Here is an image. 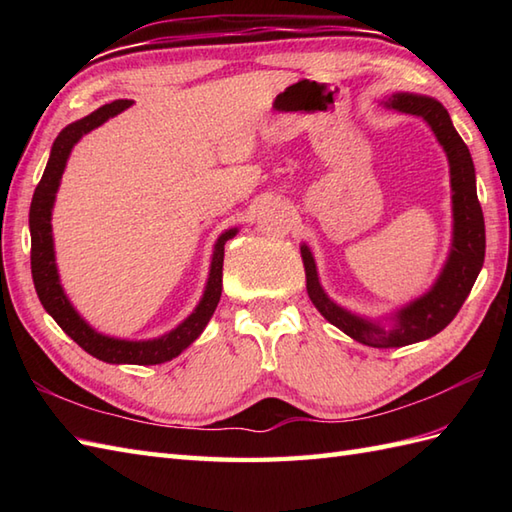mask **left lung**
<instances>
[{"instance_id":"obj_1","label":"left lung","mask_w":512,"mask_h":512,"mask_svg":"<svg viewBox=\"0 0 512 512\" xmlns=\"http://www.w3.org/2000/svg\"><path fill=\"white\" fill-rule=\"evenodd\" d=\"M387 110L400 114H413L427 121L436 134L444 154L449 158L451 173V204H453V239L451 250L436 284L422 297L413 299L405 308L394 314L391 328L376 321L358 317V314L341 308L321 288L317 264L306 244H301L303 268H306V288L310 301L325 319L354 341L369 347H402L418 341H427L442 332L460 312L462 303L469 297L477 275L484 266L486 231L484 215L475 189V167L469 147L455 132L449 112L442 103L429 96L398 92L383 101Z\"/></svg>"}]
</instances>
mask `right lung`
<instances>
[{
  "label": "right lung",
  "instance_id": "1",
  "mask_svg": "<svg viewBox=\"0 0 512 512\" xmlns=\"http://www.w3.org/2000/svg\"><path fill=\"white\" fill-rule=\"evenodd\" d=\"M129 105H132V101L123 99L107 103L90 116H85L81 121H74L65 129H61V134L52 143L46 171H43L30 204V268L41 306L46 308L50 317L59 323V328L68 334L74 343H79L85 352L99 358V361L114 365H158L171 361V358H176L182 350H187V347L204 332L206 323L211 321L217 303H220L222 297L224 244L231 237H235L237 228H228V231L217 237L204 295L198 306H195V310L178 325V328L158 336V339L125 341L96 332L94 328H90V323H85L81 319V314L72 308L70 299L65 297L57 273V262H54V242L50 224L52 206L54 198H57L65 162H68L72 154V147L79 143L85 134H90L92 129L127 110Z\"/></svg>",
  "mask_w": 512,
  "mask_h": 512
}]
</instances>
